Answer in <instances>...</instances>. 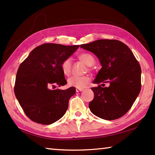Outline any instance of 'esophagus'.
Wrapping results in <instances>:
<instances>
[{
	"label": "esophagus",
	"mask_w": 155,
	"mask_h": 155,
	"mask_svg": "<svg viewBox=\"0 0 155 155\" xmlns=\"http://www.w3.org/2000/svg\"><path fill=\"white\" fill-rule=\"evenodd\" d=\"M83 90H84V89H83V88H77H77H76V91H77V92H78L82 91Z\"/></svg>",
	"instance_id": "1"
}]
</instances>
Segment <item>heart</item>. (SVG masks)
I'll return each instance as SVG.
<instances>
[{
  "label": "heart",
  "mask_w": 155,
  "mask_h": 155,
  "mask_svg": "<svg viewBox=\"0 0 155 155\" xmlns=\"http://www.w3.org/2000/svg\"><path fill=\"white\" fill-rule=\"evenodd\" d=\"M78 58L87 64V66H92L94 63V58L91 54L87 53H83L78 55ZM61 70L65 76L70 74L71 70V62L70 58H67L63 61L61 64ZM91 81V77L87 75L72 76L68 79V84L71 87H75L77 88H84Z\"/></svg>",
  "instance_id": "heart-1"
}]
</instances>
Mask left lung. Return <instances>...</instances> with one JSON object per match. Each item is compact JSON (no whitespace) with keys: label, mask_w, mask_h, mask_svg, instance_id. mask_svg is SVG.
Instances as JSON below:
<instances>
[{"label":"left lung","mask_w":155,"mask_h":155,"mask_svg":"<svg viewBox=\"0 0 155 155\" xmlns=\"http://www.w3.org/2000/svg\"><path fill=\"white\" fill-rule=\"evenodd\" d=\"M80 47L96 55L102 66L94 84H110L109 87L99 85L92 87L94 99L89 103L90 110L107 120L123 116L141 88V69L132 51L116 40H98Z\"/></svg>","instance_id":"8db88e82"}]
</instances>
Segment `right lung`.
<instances>
[{
    "instance_id": "right-lung-1",
    "label": "right lung",
    "mask_w": 155,
    "mask_h": 155,
    "mask_svg": "<svg viewBox=\"0 0 155 155\" xmlns=\"http://www.w3.org/2000/svg\"><path fill=\"white\" fill-rule=\"evenodd\" d=\"M79 45L46 43L38 46L21 63L15 84V94L28 117L42 124L58 120L68 110L74 87L51 90L67 84L61 64Z\"/></svg>"
}]
</instances>
